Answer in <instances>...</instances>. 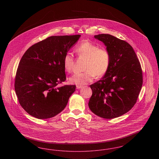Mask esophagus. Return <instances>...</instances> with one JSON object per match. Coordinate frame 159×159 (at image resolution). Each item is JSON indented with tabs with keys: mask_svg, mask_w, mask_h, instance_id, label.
Segmentation results:
<instances>
[{
	"mask_svg": "<svg viewBox=\"0 0 159 159\" xmlns=\"http://www.w3.org/2000/svg\"><path fill=\"white\" fill-rule=\"evenodd\" d=\"M82 87H83V86H80V85H77V86H76V88H77V89H79L82 88Z\"/></svg>",
	"mask_w": 159,
	"mask_h": 159,
	"instance_id": "esophagus-1",
	"label": "esophagus"
}]
</instances>
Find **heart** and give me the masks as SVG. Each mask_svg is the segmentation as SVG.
<instances>
[{
  "label": "heart",
  "mask_w": 159,
  "mask_h": 159,
  "mask_svg": "<svg viewBox=\"0 0 159 159\" xmlns=\"http://www.w3.org/2000/svg\"><path fill=\"white\" fill-rule=\"evenodd\" d=\"M76 52L79 58H84L82 73H78L69 79L70 82L77 85H84L93 81L96 75L104 76L110 66L111 55L104 48L89 41H84L76 47ZM63 66L65 71L71 73L74 70L75 59L71 53H66L63 58Z\"/></svg>",
  "instance_id": "heart-1"
}]
</instances>
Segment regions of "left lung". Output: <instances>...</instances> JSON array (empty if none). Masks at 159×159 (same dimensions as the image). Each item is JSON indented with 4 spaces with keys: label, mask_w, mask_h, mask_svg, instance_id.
<instances>
[{
    "label": "left lung",
    "mask_w": 159,
    "mask_h": 159,
    "mask_svg": "<svg viewBox=\"0 0 159 159\" xmlns=\"http://www.w3.org/2000/svg\"><path fill=\"white\" fill-rule=\"evenodd\" d=\"M94 38L102 42L111 55L105 75L90 85L88 106L100 117L111 119L128 112L136 103L143 85V72L133 48L126 41L108 34Z\"/></svg>",
    "instance_id": "obj_1"
}]
</instances>
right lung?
<instances>
[{
	"instance_id": "1",
	"label": "right lung",
	"mask_w": 159,
	"mask_h": 159,
	"mask_svg": "<svg viewBox=\"0 0 159 159\" xmlns=\"http://www.w3.org/2000/svg\"><path fill=\"white\" fill-rule=\"evenodd\" d=\"M80 36H51L23 55L15 76V91L20 105L31 116L53 117L67 106L76 85L57 86L66 80L64 57Z\"/></svg>"
}]
</instances>
